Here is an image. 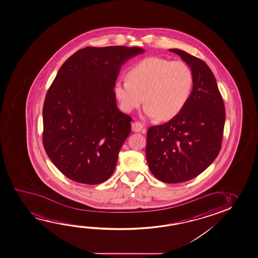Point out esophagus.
<instances>
[{"label":"esophagus","instance_id":"obj_1","mask_svg":"<svg viewBox=\"0 0 258 258\" xmlns=\"http://www.w3.org/2000/svg\"><path fill=\"white\" fill-rule=\"evenodd\" d=\"M132 131L134 132H143V133H146V130L143 127L142 124L139 122V121H135L132 123Z\"/></svg>","mask_w":258,"mask_h":258}]
</instances>
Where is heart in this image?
Masks as SVG:
<instances>
[{"label":"heart","mask_w":258,"mask_h":258,"mask_svg":"<svg viewBox=\"0 0 258 258\" xmlns=\"http://www.w3.org/2000/svg\"><path fill=\"white\" fill-rule=\"evenodd\" d=\"M127 80H119L114 94L124 112H131L146 103L145 113L167 120L177 115L190 97L194 75L182 61L149 56L128 70Z\"/></svg>","instance_id":"1"}]
</instances>
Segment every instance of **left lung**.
<instances>
[{
  "mask_svg": "<svg viewBox=\"0 0 258 258\" xmlns=\"http://www.w3.org/2000/svg\"><path fill=\"white\" fill-rule=\"evenodd\" d=\"M194 75L190 97L167 123L147 131L146 161L153 176L164 183L192 179L217 157L224 133L225 110L217 81L208 64L182 49H170Z\"/></svg>",
  "mask_w": 258,
  "mask_h": 258,
  "instance_id": "1",
  "label": "left lung"
}]
</instances>
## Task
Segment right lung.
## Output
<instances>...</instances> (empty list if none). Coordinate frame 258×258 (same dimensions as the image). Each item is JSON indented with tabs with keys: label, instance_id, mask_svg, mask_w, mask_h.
I'll return each mask as SVG.
<instances>
[{
	"label": "right lung",
	"instance_id": "right-lung-1",
	"mask_svg": "<svg viewBox=\"0 0 258 258\" xmlns=\"http://www.w3.org/2000/svg\"><path fill=\"white\" fill-rule=\"evenodd\" d=\"M139 47H87L72 55L45 97L43 146L64 176L86 184L112 176L132 120L117 107L113 88Z\"/></svg>",
	"mask_w": 258,
	"mask_h": 258
}]
</instances>
